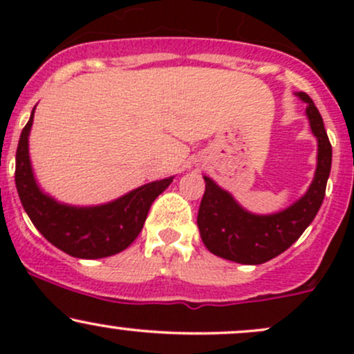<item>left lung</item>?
Segmentation results:
<instances>
[{
    "label": "left lung",
    "mask_w": 354,
    "mask_h": 354,
    "mask_svg": "<svg viewBox=\"0 0 354 354\" xmlns=\"http://www.w3.org/2000/svg\"><path fill=\"white\" fill-rule=\"evenodd\" d=\"M306 103L313 135L318 138V166L306 194L290 208L274 214H251L205 176L206 189L198 211V228L205 246L213 254L241 265H261L286 251L311 225L326 193L331 171V143L323 118L306 93H296Z\"/></svg>",
    "instance_id": "obj_1"
}]
</instances>
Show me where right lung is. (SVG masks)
Instances as JSON below:
<instances>
[{
  "label": "right lung",
  "mask_w": 354,
  "mask_h": 354,
  "mask_svg": "<svg viewBox=\"0 0 354 354\" xmlns=\"http://www.w3.org/2000/svg\"><path fill=\"white\" fill-rule=\"evenodd\" d=\"M33 115L35 108L19 136L15 169L16 189L31 223L51 245L75 258H106L126 250L141 233L149 206L171 185L173 176L148 183L101 206L78 208L58 203L39 189L31 169L28 136Z\"/></svg>",
  "instance_id": "obj_1"
}]
</instances>
